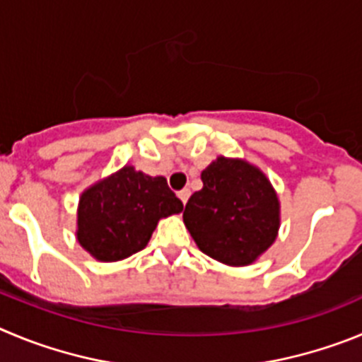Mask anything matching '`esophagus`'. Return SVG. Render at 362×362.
<instances>
[{"mask_svg": "<svg viewBox=\"0 0 362 362\" xmlns=\"http://www.w3.org/2000/svg\"><path fill=\"white\" fill-rule=\"evenodd\" d=\"M189 194H191V191H189V189H182V191H178V198H180L182 200V204H187V198H189Z\"/></svg>", "mask_w": 362, "mask_h": 362, "instance_id": "obj_1", "label": "esophagus"}]
</instances>
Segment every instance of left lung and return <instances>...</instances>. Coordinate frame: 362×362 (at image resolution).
<instances>
[{
	"instance_id": "8db88e82",
	"label": "left lung",
	"mask_w": 362,
	"mask_h": 362,
	"mask_svg": "<svg viewBox=\"0 0 362 362\" xmlns=\"http://www.w3.org/2000/svg\"><path fill=\"white\" fill-rule=\"evenodd\" d=\"M202 182L184 209L198 249L230 267L256 262L279 229V200L269 178L249 162L218 157L202 171Z\"/></svg>"
}]
</instances>
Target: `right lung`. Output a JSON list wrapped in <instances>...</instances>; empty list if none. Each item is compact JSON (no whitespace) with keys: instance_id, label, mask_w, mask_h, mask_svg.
<instances>
[{"instance_id":"add662e5","label":"right lung","mask_w":362,"mask_h":362,"mask_svg":"<svg viewBox=\"0 0 362 362\" xmlns=\"http://www.w3.org/2000/svg\"><path fill=\"white\" fill-rule=\"evenodd\" d=\"M182 209L164 177L124 165L81 194L77 240L95 259L119 262L148 245L160 218Z\"/></svg>"}]
</instances>
